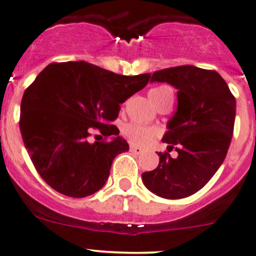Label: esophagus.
<instances>
[{
  "label": "esophagus",
  "instance_id": "34e87169",
  "mask_svg": "<svg viewBox=\"0 0 256 256\" xmlns=\"http://www.w3.org/2000/svg\"><path fill=\"white\" fill-rule=\"evenodd\" d=\"M130 152H134V154L139 155V154H143V152H144V150L142 149V148H139V146H130Z\"/></svg>",
  "mask_w": 256,
  "mask_h": 256
}]
</instances>
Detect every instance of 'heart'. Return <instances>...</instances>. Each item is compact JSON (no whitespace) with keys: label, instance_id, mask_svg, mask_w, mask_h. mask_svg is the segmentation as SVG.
Listing matches in <instances>:
<instances>
[{"label":"heart","instance_id":"1","mask_svg":"<svg viewBox=\"0 0 256 256\" xmlns=\"http://www.w3.org/2000/svg\"><path fill=\"white\" fill-rule=\"evenodd\" d=\"M168 90L170 88H166V86H160V88H152L149 94H152V92L159 94V92L168 91ZM123 134L136 146H146L154 139L156 132H155V129L144 127V126L138 124V123H129V124L123 128Z\"/></svg>","mask_w":256,"mask_h":256}]
</instances>
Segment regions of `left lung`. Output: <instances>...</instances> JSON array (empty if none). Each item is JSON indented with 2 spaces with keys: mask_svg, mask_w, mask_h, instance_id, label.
I'll use <instances>...</instances> for the list:
<instances>
[{
  "mask_svg": "<svg viewBox=\"0 0 256 256\" xmlns=\"http://www.w3.org/2000/svg\"><path fill=\"white\" fill-rule=\"evenodd\" d=\"M150 82L178 90V108L162 140L174 159L159 152L156 168L142 174L152 194L168 200L191 196L212 178L226 159L236 120V98L217 71L184 65L155 71Z\"/></svg>",
  "mask_w": 256,
  "mask_h": 256,
  "instance_id": "8db88e82",
  "label": "left lung"
}]
</instances>
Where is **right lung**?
Returning <instances> with one entry per match:
<instances>
[{"instance_id":"1","label":"right lung","mask_w":256,"mask_h":256,"mask_svg":"<svg viewBox=\"0 0 256 256\" xmlns=\"http://www.w3.org/2000/svg\"><path fill=\"white\" fill-rule=\"evenodd\" d=\"M149 78V74L118 75L86 62L49 64L20 104L23 143L42 178L75 198L101 190L113 159L129 150L110 123L120 104L146 88ZM92 128L110 140L90 144Z\"/></svg>"}]
</instances>
